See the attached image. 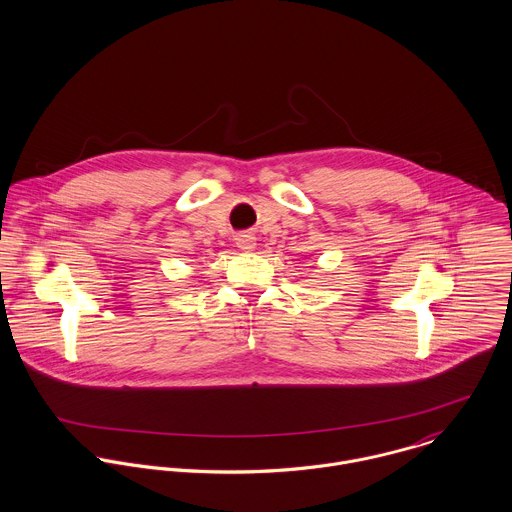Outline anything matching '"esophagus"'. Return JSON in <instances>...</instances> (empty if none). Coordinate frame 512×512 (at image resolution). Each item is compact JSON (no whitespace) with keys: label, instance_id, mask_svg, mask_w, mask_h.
<instances>
[{"label":"esophagus","instance_id":"1","mask_svg":"<svg viewBox=\"0 0 512 512\" xmlns=\"http://www.w3.org/2000/svg\"><path fill=\"white\" fill-rule=\"evenodd\" d=\"M236 246H238L242 252H252V250L256 248V238H254L252 234H238Z\"/></svg>","mask_w":512,"mask_h":512}]
</instances>
